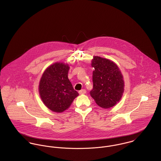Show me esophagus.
Listing matches in <instances>:
<instances>
[{"mask_svg":"<svg viewBox=\"0 0 161 161\" xmlns=\"http://www.w3.org/2000/svg\"><path fill=\"white\" fill-rule=\"evenodd\" d=\"M79 94H80V95H82V94H85L86 93V91L85 90V89H82V90H80L79 92Z\"/></svg>","mask_w":161,"mask_h":161,"instance_id":"1","label":"esophagus"}]
</instances>
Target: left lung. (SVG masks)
<instances>
[{"label": "left lung", "instance_id": "left-lung-1", "mask_svg": "<svg viewBox=\"0 0 161 161\" xmlns=\"http://www.w3.org/2000/svg\"><path fill=\"white\" fill-rule=\"evenodd\" d=\"M93 71V89L91 95L96 103L103 108L114 107L124 92V80L121 71L113 61L94 56L91 64Z\"/></svg>", "mask_w": 161, "mask_h": 161}]
</instances>
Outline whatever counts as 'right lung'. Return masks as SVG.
<instances>
[{
  "mask_svg": "<svg viewBox=\"0 0 161 161\" xmlns=\"http://www.w3.org/2000/svg\"><path fill=\"white\" fill-rule=\"evenodd\" d=\"M68 64L56 63L43 72L39 84L40 97L46 107L54 112H63L79 95L68 79Z\"/></svg>",
  "mask_w": 161,
  "mask_h": 161,
  "instance_id": "obj_1",
  "label": "right lung"
}]
</instances>
